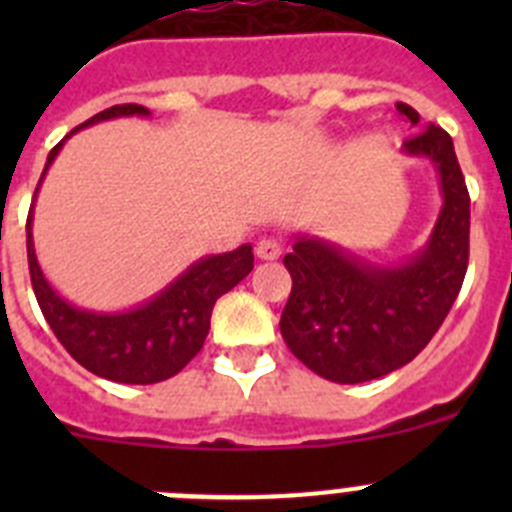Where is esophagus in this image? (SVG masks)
<instances>
[{
	"instance_id": "esophagus-1",
	"label": "esophagus",
	"mask_w": 512,
	"mask_h": 512,
	"mask_svg": "<svg viewBox=\"0 0 512 512\" xmlns=\"http://www.w3.org/2000/svg\"><path fill=\"white\" fill-rule=\"evenodd\" d=\"M256 256L264 261H277L279 256H282V243H279L277 238H261V241L256 243Z\"/></svg>"
}]
</instances>
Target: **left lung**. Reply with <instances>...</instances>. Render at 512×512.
I'll use <instances>...</instances> for the list:
<instances>
[{
    "label": "left lung",
    "mask_w": 512,
    "mask_h": 512,
    "mask_svg": "<svg viewBox=\"0 0 512 512\" xmlns=\"http://www.w3.org/2000/svg\"><path fill=\"white\" fill-rule=\"evenodd\" d=\"M397 112L418 128L402 143L438 176L441 210L420 251L397 264H374L320 235L295 233L284 266L292 295L279 330L289 351L318 377L338 384L372 382L428 346L459 295L469 261V192L446 130L410 104Z\"/></svg>",
    "instance_id": "left-lung-1"
}]
</instances>
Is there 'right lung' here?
<instances>
[{"mask_svg":"<svg viewBox=\"0 0 512 512\" xmlns=\"http://www.w3.org/2000/svg\"><path fill=\"white\" fill-rule=\"evenodd\" d=\"M115 117H151V112L140 104H117L81 122L79 128L71 130L48 153L35 197L63 143L79 130ZM33 207L27 215V264H30V279L40 310L63 348L84 369L110 382L156 384L182 372L200 354L202 343L210 333L212 307L217 297L230 292L253 269V248L251 243H243L235 251L202 256L189 264L174 282L166 284L158 295L130 310H87L58 295L56 287L40 269L33 241Z\"/></svg>","mask_w":512,"mask_h":512,"instance_id":"obj_1","label":"right lung"}]
</instances>
